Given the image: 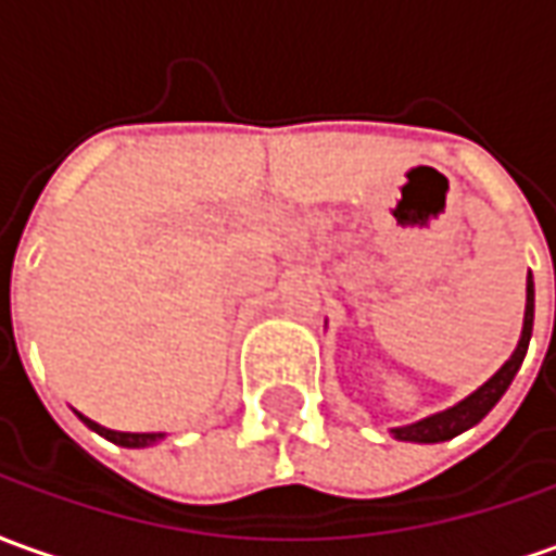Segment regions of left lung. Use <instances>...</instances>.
<instances>
[{
  "label": "left lung",
  "mask_w": 556,
  "mask_h": 556,
  "mask_svg": "<svg viewBox=\"0 0 556 556\" xmlns=\"http://www.w3.org/2000/svg\"><path fill=\"white\" fill-rule=\"evenodd\" d=\"M532 307H535V298H532L530 274V277H527V316H523V334H520V343H517V350L511 353V358L486 380L484 387L478 389V392H471L466 402H459V405L451 407V410H444V414H435V417H426V420L414 422V426H405V429H392L395 438H402V441H420V444H435V441H447V438L471 429L475 422L484 420L486 414L493 410V405L505 395V389L511 387L517 368H520V362L527 356V346H530L532 334Z\"/></svg>",
  "instance_id": "obj_1"
}]
</instances>
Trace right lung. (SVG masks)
<instances>
[{"label": "right lung", "instance_id": "right-lung-1", "mask_svg": "<svg viewBox=\"0 0 556 556\" xmlns=\"http://www.w3.org/2000/svg\"><path fill=\"white\" fill-rule=\"evenodd\" d=\"M81 417V414H78ZM81 422L88 426V429H93V432H100L103 438H109L112 444H121V447H146V444H151V441H157L161 435H151V432H115V429H103V426H97L93 420H88V417H81Z\"/></svg>", "mask_w": 556, "mask_h": 556}]
</instances>
